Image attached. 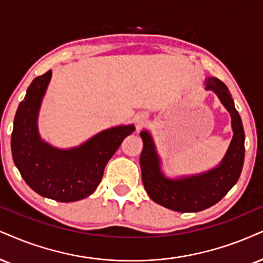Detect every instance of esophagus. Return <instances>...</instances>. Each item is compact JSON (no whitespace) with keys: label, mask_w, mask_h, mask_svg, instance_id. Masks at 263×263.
<instances>
[{"label":"esophagus","mask_w":263,"mask_h":263,"mask_svg":"<svg viewBox=\"0 0 263 263\" xmlns=\"http://www.w3.org/2000/svg\"><path fill=\"white\" fill-rule=\"evenodd\" d=\"M137 121H138V124H142V123L146 121V118H145L144 116H138Z\"/></svg>","instance_id":"obj_1"}]
</instances>
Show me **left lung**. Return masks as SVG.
I'll return each instance as SVG.
<instances>
[{
	"instance_id": "obj_1",
	"label": "left lung",
	"mask_w": 263,
	"mask_h": 263,
	"mask_svg": "<svg viewBox=\"0 0 263 263\" xmlns=\"http://www.w3.org/2000/svg\"><path fill=\"white\" fill-rule=\"evenodd\" d=\"M206 87L217 93L223 106L231 113L234 133L222 163L215 170L183 179H167L160 171V161L150 134L147 132L140 133L144 141L140 166L145 190L158 205L177 212H197L215 205L238 181L244 164V128L231 92L217 78H209Z\"/></svg>"
}]
</instances>
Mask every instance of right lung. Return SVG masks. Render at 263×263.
Returning a JSON list of instances; mask_svg holds the SVG:
<instances>
[{"label":"right lung","mask_w":263,"mask_h":263,"mask_svg":"<svg viewBox=\"0 0 263 263\" xmlns=\"http://www.w3.org/2000/svg\"><path fill=\"white\" fill-rule=\"evenodd\" d=\"M48 70L36 77L19 103L13 124L11 147L15 166L25 183L41 196L61 202L85 199L102 179L107 162L134 125L107 129L72 150H58L39 137L36 119L50 83Z\"/></svg>","instance_id":"1"}]
</instances>
